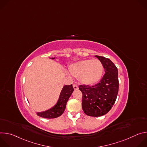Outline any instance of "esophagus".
Masks as SVG:
<instances>
[{"label": "esophagus", "instance_id": "obj_1", "mask_svg": "<svg viewBox=\"0 0 147 147\" xmlns=\"http://www.w3.org/2000/svg\"><path fill=\"white\" fill-rule=\"evenodd\" d=\"M73 88H74V89L75 90L78 89V86L76 84H74L73 85Z\"/></svg>", "mask_w": 147, "mask_h": 147}]
</instances>
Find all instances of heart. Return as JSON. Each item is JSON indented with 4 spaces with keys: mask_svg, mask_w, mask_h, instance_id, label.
Here are the masks:
<instances>
[{
    "mask_svg": "<svg viewBox=\"0 0 147 147\" xmlns=\"http://www.w3.org/2000/svg\"><path fill=\"white\" fill-rule=\"evenodd\" d=\"M69 71L73 77L80 78L83 84L91 86L95 84L100 80L103 67L98 59H84L70 65Z\"/></svg>",
    "mask_w": 147,
    "mask_h": 147,
    "instance_id": "obj_1",
    "label": "heart"
}]
</instances>
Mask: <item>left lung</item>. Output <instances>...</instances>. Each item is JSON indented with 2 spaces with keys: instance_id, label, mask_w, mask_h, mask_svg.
<instances>
[{
  "instance_id": "left-lung-1",
  "label": "left lung",
  "mask_w": 147,
  "mask_h": 147,
  "mask_svg": "<svg viewBox=\"0 0 147 147\" xmlns=\"http://www.w3.org/2000/svg\"><path fill=\"white\" fill-rule=\"evenodd\" d=\"M105 69L100 81L94 86L80 85L82 94V108L87 115L102 116L111 109L116 100L119 91L118 70L108 58L97 56Z\"/></svg>"
}]
</instances>
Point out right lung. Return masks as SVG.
<instances>
[{"label": "right lung", "instance_id": "add662e5", "mask_svg": "<svg viewBox=\"0 0 147 147\" xmlns=\"http://www.w3.org/2000/svg\"><path fill=\"white\" fill-rule=\"evenodd\" d=\"M52 59H54L55 57ZM73 91L74 88L72 84L70 86H65L61 91L59 100L55 107L46 111L38 112L36 113L37 115L41 117L47 119H53L61 116L65 110L66 103Z\"/></svg>", "mask_w": 147, "mask_h": 147}]
</instances>
